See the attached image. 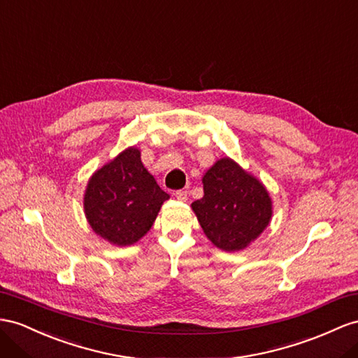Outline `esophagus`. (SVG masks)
I'll list each match as a JSON object with an SVG mask.
<instances>
[{"instance_id":"34e87169","label":"esophagus","mask_w":358,"mask_h":358,"mask_svg":"<svg viewBox=\"0 0 358 358\" xmlns=\"http://www.w3.org/2000/svg\"><path fill=\"white\" fill-rule=\"evenodd\" d=\"M176 198L178 201H181V203H185V201H187V190H177Z\"/></svg>"}]
</instances>
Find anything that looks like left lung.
Masks as SVG:
<instances>
[{"label": "left lung", "instance_id": "obj_1", "mask_svg": "<svg viewBox=\"0 0 358 358\" xmlns=\"http://www.w3.org/2000/svg\"><path fill=\"white\" fill-rule=\"evenodd\" d=\"M204 196L192 203L207 239L225 252L242 251L266 230L272 199L263 182L230 157L203 177Z\"/></svg>", "mask_w": 358, "mask_h": 358}]
</instances>
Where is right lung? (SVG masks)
Returning a JSON list of instances; mask_svg holds the SVG:
<instances>
[{
    "label": "right lung",
    "instance_id": "obj_1",
    "mask_svg": "<svg viewBox=\"0 0 358 358\" xmlns=\"http://www.w3.org/2000/svg\"><path fill=\"white\" fill-rule=\"evenodd\" d=\"M166 199L169 195L143 166L141 150L128 146L92 173L83 207L96 236L110 245L130 246L150 231Z\"/></svg>",
    "mask_w": 358,
    "mask_h": 358
}]
</instances>
